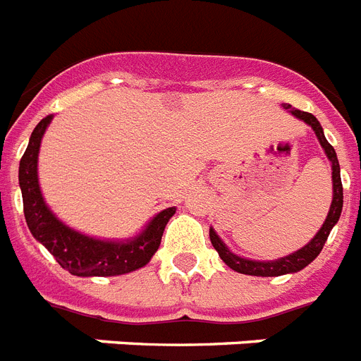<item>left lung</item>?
I'll return each instance as SVG.
<instances>
[{"mask_svg": "<svg viewBox=\"0 0 361 361\" xmlns=\"http://www.w3.org/2000/svg\"><path fill=\"white\" fill-rule=\"evenodd\" d=\"M284 110H288L290 114L295 115L298 119L305 121L308 126H312V130L316 132L317 139H319L321 147L325 150L329 161L332 163V187H334V195H332V204H330L329 214H326L325 222L321 226L319 231L316 233V237L308 242L307 246L298 250L292 255H286L283 259H275V260H250L244 259V257L235 255L233 251H229V247L222 242V238L218 237L214 229L211 227L209 229V237H211V244H213L214 250L218 251L220 259L226 262L227 266L238 274L244 275H255V277H279V275L284 274H295L299 269H302L305 266H308L312 260L316 259L321 253L323 246H325L326 238H329L332 227L338 224L341 214V207H343V185H341V176H340V163H338V156H336V150L332 148V145L325 139V134H323V128H321L319 121L314 117L308 111H301L292 108L290 104L284 106Z\"/></svg>", "mask_w": 361, "mask_h": 361, "instance_id": "1", "label": "left lung"}]
</instances>
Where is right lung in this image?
<instances>
[{
	"label": "right lung",
	"instance_id": "obj_1",
	"mask_svg": "<svg viewBox=\"0 0 361 361\" xmlns=\"http://www.w3.org/2000/svg\"><path fill=\"white\" fill-rule=\"evenodd\" d=\"M51 121L53 115H47L36 124L20 161L18 178L23 198V214L32 237L47 247L62 268L77 277H114L147 266L161 244L165 226L176 213V207L157 213L143 231L130 240H99L60 222L45 205L38 183V152Z\"/></svg>",
	"mask_w": 361,
	"mask_h": 361
}]
</instances>
